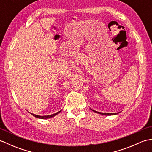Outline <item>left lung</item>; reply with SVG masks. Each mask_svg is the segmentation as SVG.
<instances>
[{"label": "left lung", "instance_id": "8db88e82", "mask_svg": "<svg viewBox=\"0 0 152 152\" xmlns=\"http://www.w3.org/2000/svg\"><path fill=\"white\" fill-rule=\"evenodd\" d=\"M92 110L93 112H95L96 113H98V114H101V115H116L119 114V113H102V112H96L95 110Z\"/></svg>", "mask_w": 152, "mask_h": 152}]
</instances>
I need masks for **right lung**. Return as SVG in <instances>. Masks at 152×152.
I'll return each mask as SVG.
<instances>
[{
  "label": "right lung",
  "mask_w": 152,
  "mask_h": 152,
  "mask_svg": "<svg viewBox=\"0 0 152 152\" xmlns=\"http://www.w3.org/2000/svg\"><path fill=\"white\" fill-rule=\"evenodd\" d=\"M61 111V110H60L59 112H58L56 113V114H51V115H36V114H32V113H31V114H32L33 116H34V117H36V118H39V119H49V118L54 117L55 115H56L57 114H59V113ZM29 113H30V112H29Z\"/></svg>",
  "instance_id": "obj_1"
}]
</instances>
